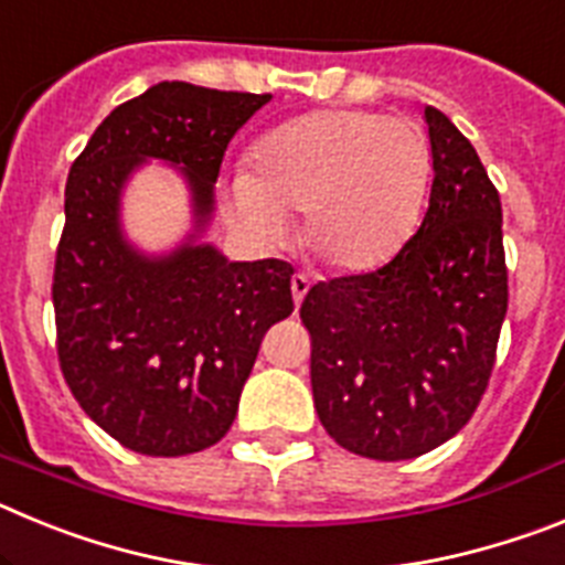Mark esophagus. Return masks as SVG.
<instances>
[{"instance_id": "1", "label": "esophagus", "mask_w": 565, "mask_h": 565, "mask_svg": "<svg viewBox=\"0 0 565 565\" xmlns=\"http://www.w3.org/2000/svg\"><path fill=\"white\" fill-rule=\"evenodd\" d=\"M308 288H311V279L306 277V274H294L291 277V294H294V302H302V299H306V294H308Z\"/></svg>"}]
</instances>
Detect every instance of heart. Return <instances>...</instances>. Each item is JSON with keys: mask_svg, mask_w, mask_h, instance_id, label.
I'll use <instances>...</instances> for the list:
<instances>
[{"mask_svg": "<svg viewBox=\"0 0 565 565\" xmlns=\"http://www.w3.org/2000/svg\"><path fill=\"white\" fill-rule=\"evenodd\" d=\"M433 149L418 124L359 109H322L271 129L254 169L232 181V206L259 239L302 212V246L337 271H371L396 257L422 221Z\"/></svg>", "mask_w": 565, "mask_h": 565, "instance_id": "b5f03b06", "label": "heart"}]
</instances>
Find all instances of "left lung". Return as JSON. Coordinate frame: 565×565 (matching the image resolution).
<instances>
[{"mask_svg": "<svg viewBox=\"0 0 565 565\" xmlns=\"http://www.w3.org/2000/svg\"><path fill=\"white\" fill-rule=\"evenodd\" d=\"M424 118L433 189L418 232L376 271L317 282L299 308L319 422L373 461L424 456L472 418L509 306L495 183L441 109Z\"/></svg>", "mask_w": 565, "mask_h": 565, "instance_id": "8db88e82", "label": "left lung"}]
</instances>
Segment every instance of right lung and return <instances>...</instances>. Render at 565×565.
<instances>
[{"mask_svg": "<svg viewBox=\"0 0 565 565\" xmlns=\"http://www.w3.org/2000/svg\"><path fill=\"white\" fill-rule=\"evenodd\" d=\"M268 98L154 84L115 107L70 167L53 268L58 364L82 411L141 456H189L226 436L259 342L294 311V268L228 263L194 243L143 257L124 239L118 198L132 169L161 158L186 174L201 232L228 141Z\"/></svg>", "mask_w": 565, "mask_h": 565, "instance_id": "obj_1", "label": "right lung"}]
</instances>
